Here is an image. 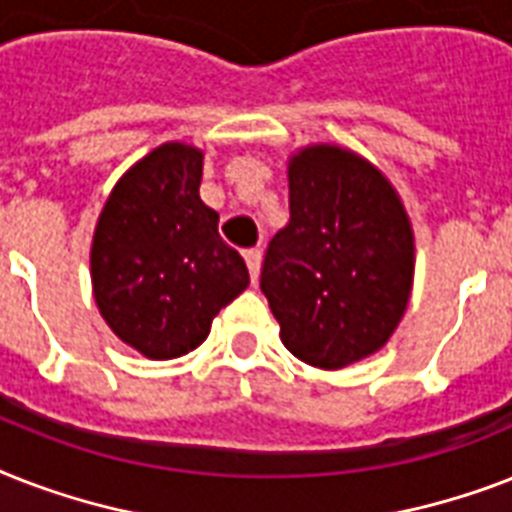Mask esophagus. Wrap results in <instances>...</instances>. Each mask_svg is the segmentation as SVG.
<instances>
[{"label":"esophagus","instance_id":"34e87169","mask_svg":"<svg viewBox=\"0 0 512 512\" xmlns=\"http://www.w3.org/2000/svg\"><path fill=\"white\" fill-rule=\"evenodd\" d=\"M244 260H247V268H249V276H252V281L260 279V268H263V252H260V249H249V252H244Z\"/></svg>","mask_w":512,"mask_h":512}]
</instances>
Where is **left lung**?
Wrapping results in <instances>:
<instances>
[{
	"mask_svg": "<svg viewBox=\"0 0 512 512\" xmlns=\"http://www.w3.org/2000/svg\"><path fill=\"white\" fill-rule=\"evenodd\" d=\"M289 223L268 244L260 289L292 356L342 369L372 356L404 319L414 233L372 162L335 143L289 156Z\"/></svg>",
	"mask_w": 512,
	"mask_h": 512,
	"instance_id": "left-lung-1",
	"label": "left lung"
}]
</instances>
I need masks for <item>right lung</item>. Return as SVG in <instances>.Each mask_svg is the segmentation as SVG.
<instances>
[{
	"label": "right lung",
	"instance_id": "add662e5",
	"mask_svg": "<svg viewBox=\"0 0 512 512\" xmlns=\"http://www.w3.org/2000/svg\"><path fill=\"white\" fill-rule=\"evenodd\" d=\"M204 151L162 143L108 193L90 249L92 295L111 332L154 361L207 340L220 308L249 287L199 196Z\"/></svg>",
	"mask_w": 512,
	"mask_h": 512
}]
</instances>
